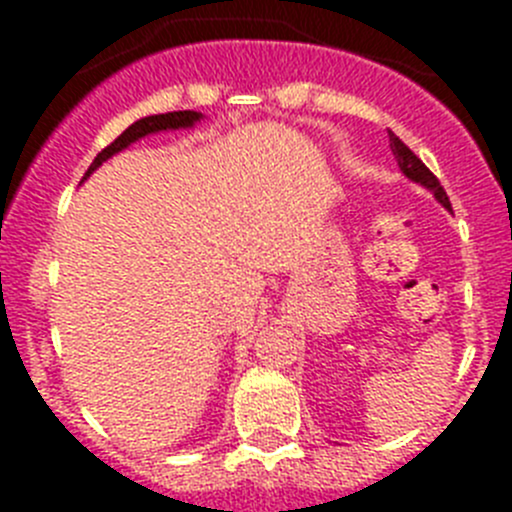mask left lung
I'll list each match as a JSON object with an SVG mask.
<instances>
[{"mask_svg":"<svg viewBox=\"0 0 512 512\" xmlns=\"http://www.w3.org/2000/svg\"><path fill=\"white\" fill-rule=\"evenodd\" d=\"M390 148H392V153H395V161H397V166H400L402 174L408 176L410 182L420 184V187H425L428 192H433V197H436V200L441 202L446 210H451L449 197H446V192H443V187L438 184L436 176L428 171V166H425L423 161H420V158L415 156V153L410 151V148L405 146V143H402L395 133H390Z\"/></svg>","mask_w":512,"mask_h":512,"instance_id":"8db88e82","label":"left lung"}]
</instances>
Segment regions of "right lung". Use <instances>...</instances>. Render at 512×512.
Masks as SVG:
<instances>
[{
  "instance_id": "obj_1",
  "label": "right lung",
  "mask_w": 512,
  "mask_h": 512,
  "mask_svg": "<svg viewBox=\"0 0 512 512\" xmlns=\"http://www.w3.org/2000/svg\"><path fill=\"white\" fill-rule=\"evenodd\" d=\"M200 120H205V115H202V112H194V110H179V112H166V115L140 117V120H135L133 125L125 130V133L117 135L115 143H110V146L104 148L102 153H97V158L92 161V166H89V171L84 174V179H89V176H92V171H97L99 166L107 161V158H112L115 153H120V151H125L128 146H133L135 140L146 138V135L166 133V130H189V128H194V125H197ZM84 179H81V182H84Z\"/></svg>"
}]
</instances>
